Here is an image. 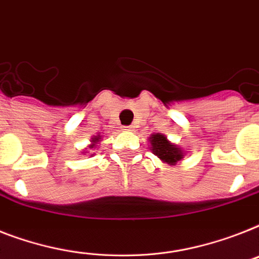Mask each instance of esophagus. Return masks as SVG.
<instances>
[{"mask_svg":"<svg viewBox=\"0 0 259 259\" xmlns=\"http://www.w3.org/2000/svg\"><path fill=\"white\" fill-rule=\"evenodd\" d=\"M123 130H126V132H133V126H125Z\"/></svg>","mask_w":259,"mask_h":259,"instance_id":"obj_1","label":"esophagus"}]
</instances>
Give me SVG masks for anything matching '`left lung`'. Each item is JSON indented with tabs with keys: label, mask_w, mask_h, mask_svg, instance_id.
<instances>
[{
	"label": "left lung",
	"mask_w": 259,
	"mask_h": 259,
	"mask_svg": "<svg viewBox=\"0 0 259 259\" xmlns=\"http://www.w3.org/2000/svg\"><path fill=\"white\" fill-rule=\"evenodd\" d=\"M149 142H150L149 146H150L151 153L157 155L163 163L174 166L184 159L185 151L182 150V148L170 142L165 134L153 133L149 137Z\"/></svg>",
	"instance_id": "left-lung-1"
}]
</instances>
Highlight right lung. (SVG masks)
Returning <instances> with one entry per match:
<instances>
[{
	"label": "right lung",
	"mask_w": 259,
	"mask_h": 259,
	"mask_svg": "<svg viewBox=\"0 0 259 259\" xmlns=\"http://www.w3.org/2000/svg\"><path fill=\"white\" fill-rule=\"evenodd\" d=\"M102 141V136H100V134H97V136H93L92 137V140H90V145H89V150H92V149H96L98 145H100V142ZM89 151H82V154H88ZM94 154H90V157Z\"/></svg>",
	"instance_id": "obj_1"
}]
</instances>
